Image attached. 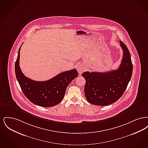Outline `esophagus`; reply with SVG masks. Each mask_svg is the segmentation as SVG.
<instances>
[{
    "instance_id": "1",
    "label": "esophagus",
    "mask_w": 148,
    "mask_h": 148,
    "mask_svg": "<svg viewBox=\"0 0 148 148\" xmlns=\"http://www.w3.org/2000/svg\"><path fill=\"white\" fill-rule=\"evenodd\" d=\"M77 71L79 74H82L84 71V68L83 65H79L77 67Z\"/></svg>"
}]
</instances>
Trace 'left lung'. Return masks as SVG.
Wrapping results in <instances>:
<instances>
[{"label": "left lung", "mask_w": 148, "mask_h": 148, "mask_svg": "<svg viewBox=\"0 0 148 148\" xmlns=\"http://www.w3.org/2000/svg\"><path fill=\"white\" fill-rule=\"evenodd\" d=\"M123 56L116 70L105 73L86 71L84 93L87 101L95 106H106L116 102L123 94L133 74V64L125 44L120 40Z\"/></svg>", "instance_id": "1"}]
</instances>
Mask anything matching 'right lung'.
<instances>
[{
	"instance_id": "obj_1",
	"label": "right lung",
	"mask_w": 148,
	"mask_h": 148,
	"mask_svg": "<svg viewBox=\"0 0 148 148\" xmlns=\"http://www.w3.org/2000/svg\"><path fill=\"white\" fill-rule=\"evenodd\" d=\"M21 46L15 64V71L21 90L28 100L35 105L42 107L56 106L63 100L68 85L77 77V71L73 69L64 71L47 81L38 82L29 79L23 74L19 66Z\"/></svg>"
}]
</instances>
